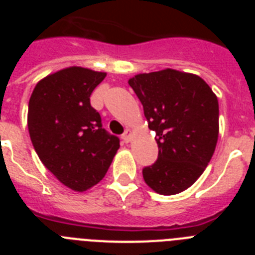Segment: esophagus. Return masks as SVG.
<instances>
[{"instance_id":"34e87169","label":"esophagus","mask_w":255,"mask_h":255,"mask_svg":"<svg viewBox=\"0 0 255 255\" xmlns=\"http://www.w3.org/2000/svg\"><path fill=\"white\" fill-rule=\"evenodd\" d=\"M121 139H123L125 143H129V141L131 140V131H130V129H126L125 131H124V134L121 135Z\"/></svg>"}]
</instances>
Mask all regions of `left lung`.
Returning a JSON list of instances; mask_svg holds the SVG:
<instances>
[{
  "label": "left lung",
  "instance_id": "obj_1",
  "mask_svg": "<svg viewBox=\"0 0 255 255\" xmlns=\"http://www.w3.org/2000/svg\"><path fill=\"white\" fill-rule=\"evenodd\" d=\"M129 85L158 144L157 161L143 168L144 181L162 195L186 190L215 153L217 97L198 75L172 69L135 75Z\"/></svg>",
  "mask_w": 255,
  "mask_h": 255
}]
</instances>
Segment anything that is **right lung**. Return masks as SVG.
I'll use <instances>...</instances> for the list:
<instances>
[{"instance_id":"1","label":"right lung","mask_w":255,"mask_h":255,"mask_svg":"<svg viewBox=\"0 0 255 255\" xmlns=\"http://www.w3.org/2000/svg\"><path fill=\"white\" fill-rule=\"evenodd\" d=\"M106 78L84 67L60 70L42 79L31 93L28 129L42 163L58 181L85 191L105 177L120 139L102 128L91 94Z\"/></svg>"}]
</instances>
